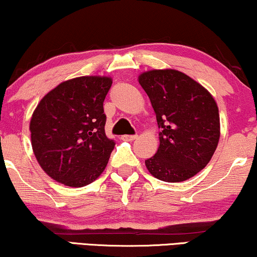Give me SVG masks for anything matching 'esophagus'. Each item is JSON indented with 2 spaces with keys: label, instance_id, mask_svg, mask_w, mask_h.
I'll return each instance as SVG.
<instances>
[{
  "label": "esophagus",
  "instance_id": "obj_1",
  "mask_svg": "<svg viewBox=\"0 0 257 257\" xmlns=\"http://www.w3.org/2000/svg\"><path fill=\"white\" fill-rule=\"evenodd\" d=\"M138 138V136L137 135H133V136H128V135H124L121 136V140H124V142H133V140Z\"/></svg>",
  "mask_w": 257,
  "mask_h": 257
}]
</instances>
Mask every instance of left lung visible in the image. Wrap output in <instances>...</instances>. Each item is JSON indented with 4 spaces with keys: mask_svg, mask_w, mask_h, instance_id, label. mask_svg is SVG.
Segmentation results:
<instances>
[{
    "mask_svg": "<svg viewBox=\"0 0 257 257\" xmlns=\"http://www.w3.org/2000/svg\"><path fill=\"white\" fill-rule=\"evenodd\" d=\"M157 115L159 149L145 160L154 178L181 182L194 177L212 159L220 139L219 108L201 84L173 69L139 76Z\"/></svg>",
    "mask_w": 257,
    "mask_h": 257,
    "instance_id": "left-lung-1",
    "label": "left lung"
}]
</instances>
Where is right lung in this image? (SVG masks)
Returning a JSON list of instances; mask_svg holds the SVG:
<instances>
[{
	"instance_id": "add662e5",
	"label": "right lung",
	"mask_w": 257,
	"mask_h": 257,
	"mask_svg": "<svg viewBox=\"0 0 257 257\" xmlns=\"http://www.w3.org/2000/svg\"><path fill=\"white\" fill-rule=\"evenodd\" d=\"M111 85V77H77L52 89L35 108L31 146L54 180L83 187L103 173L114 149L104 128L103 103Z\"/></svg>"
}]
</instances>
